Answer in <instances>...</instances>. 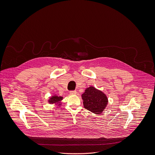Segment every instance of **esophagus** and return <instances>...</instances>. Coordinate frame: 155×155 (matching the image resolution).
Here are the masks:
<instances>
[{"label": "esophagus", "instance_id": "34e87169", "mask_svg": "<svg viewBox=\"0 0 155 155\" xmlns=\"http://www.w3.org/2000/svg\"><path fill=\"white\" fill-rule=\"evenodd\" d=\"M69 94L71 95H74V94H77V91L75 90H72V91H69Z\"/></svg>", "mask_w": 155, "mask_h": 155}]
</instances>
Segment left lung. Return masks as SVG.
<instances>
[{"label":"left lung","instance_id":"left-lung-1","mask_svg":"<svg viewBox=\"0 0 155 155\" xmlns=\"http://www.w3.org/2000/svg\"><path fill=\"white\" fill-rule=\"evenodd\" d=\"M81 96L84 108L96 114L102 113L108 102L103 92L92 86L87 88Z\"/></svg>","mask_w":155,"mask_h":155}]
</instances>
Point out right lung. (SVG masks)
Segmentation results:
<instances>
[{"mask_svg": "<svg viewBox=\"0 0 155 155\" xmlns=\"http://www.w3.org/2000/svg\"><path fill=\"white\" fill-rule=\"evenodd\" d=\"M63 99V97L61 96H53L51 97H50V99L49 100V102L51 104H56L58 105H61V103H60L61 101Z\"/></svg>", "mask_w": 155, "mask_h": 155, "instance_id": "obj_1", "label": "right lung"}]
</instances>
